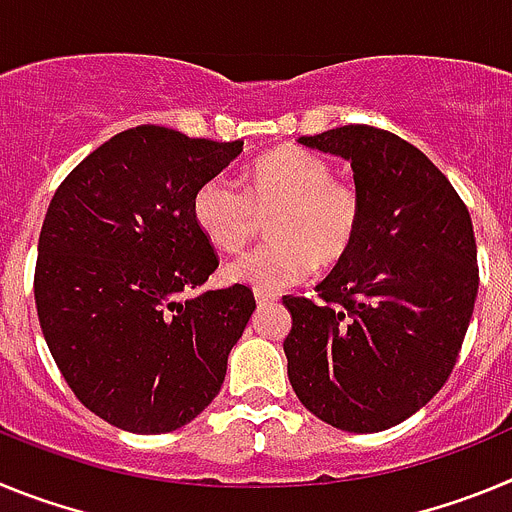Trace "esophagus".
I'll list each match as a JSON object with an SVG mask.
<instances>
[{"label":"esophagus","instance_id":"obj_1","mask_svg":"<svg viewBox=\"0 0 512 512\" xmlns=\"http://www.w3.org/2000/svg\"><path fill=\"white\" fill-rule=\"evenodd\" d=\"M253 297H256V305H259V307L274 305V302L279 300L277 292H264V289H256V292H253Z\"/></svg>","mask_w":512,"mask_h":512}]
</instances>
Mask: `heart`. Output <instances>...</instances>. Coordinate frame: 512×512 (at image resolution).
Wrapping results in <instances>:
<instances>
[{"mask_svg":"<svg viewBox=\"0 0 512 512\" xmlns=\"http://www.w3.org/2000/svg\"><path fill=\"white\" fill-rule=\"evenodd\" d=\"M271 241L225 266V277L264 292L302 282L320 261L346 259L361 230V200L351 184L336 182L328 161L305 148H277L253 164L248 187L215 174L197 187L192 215L220 251H241L259 212H271Z\"/></svg>","mask_w":512,"mask_h":512,"instance_id":"obj_1","label":"heart"}]
</instances>
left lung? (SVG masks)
Instances as JSON below:
<instances>
[{"label": "left lung", "mask_w": 512, "mask_h": 512, "mask_svg": "<svg viewBox=\"0 0 512 512\" xmlns=\"http://www.w3.org/2000/svg\"><path fill=\"white\" fill-rule=\"evenodd\" d=\"M351 164L361 230L315 287L284 297L289 384L323 423L379 433L449 379L477 300L472 217L431 158L387 130L343 125L300 138Z\"/></svg>", "instance_id": "left-lung-1"}]
</instances>
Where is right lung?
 Listing matches in <instances>:
<instances>
[{
  "instance_id": "obj_1",
  "label": "right lung",
  "mask_w": 512,
  "mask_h": 512,
  "mask_svg": "<svg viewBox=\"0 0 512 512\" xmlns=\"http://www.w3.org/2000/svg\"><path fill=\"white\" fill-rule=\"evenodd\" d=\"M161 125L117 133L53 194L35 307L74 395L122 431L187 425L223 387L256 300L243 284L187 297L217 269L192 215L205 179L241 156Z\"/></svg>"
}]
</instances>
